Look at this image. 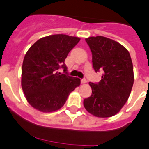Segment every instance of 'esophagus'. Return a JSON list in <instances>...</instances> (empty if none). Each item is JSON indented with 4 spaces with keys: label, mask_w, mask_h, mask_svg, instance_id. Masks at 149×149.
Returning <instances> with one entry per match:
<instances>
[{
    "label": "esophagus",
    "mask_w": 149,
    "mask_h": 149,
    "mask_svg": "<svg viewBox=\"0 0 149 149\" xmlns=\"http://www.w3.org/2000/svg\"><path fill=\"white\" fill-rule=\"evenodd\" d=\"M87 82V80L85 79H81V83L82 84H84V83H85V82Z\"/></svg>",
    "instance_id": "1"
}]
</instances>
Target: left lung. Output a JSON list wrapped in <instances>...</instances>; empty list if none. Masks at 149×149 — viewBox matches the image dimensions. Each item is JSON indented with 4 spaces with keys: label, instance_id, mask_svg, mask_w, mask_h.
<instances>
[{
    "label": "left lung",
    "instance_id": "left-lung-1",
    "mask_svg": "<svg viewBox=\"0 0 149 149\" xmlns=\"http://www.w3.org/2000/svg\"><path fill=\"white\" fill-rule=\"evenodd\" d=\"M85 41L92 52L94 70L102 72V76L98 83L89 82L92 94L84 99V107L95 117H112L127 102L133 85L130 55L123 45L106 37H90Z\"/></svg>",
    "mask_w": 149,
    "mask_h": 149
}]
</instances>
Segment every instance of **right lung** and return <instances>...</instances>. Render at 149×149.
<instances>
[{
    "instance_id": "right-lung-1",
    "label": "right lung",
    "mask_w": 149,
    "mask_h": 149,
    "mask_svg": "<svg viewBox=\"0 0 149 149\" xmlns=\"http://www.w3.org/2000/svg\"><path fill=\"white\" fill-rule=\"evenodd\" d=\"M80 38L63 34L40 38L25 54L22 88L25 98L35 109L53 112L61 109L69 95L80 85V79L58 72H67L64 64L70 51ZM67 73V72H66Z\"/></svg>"
}]
</instances>
